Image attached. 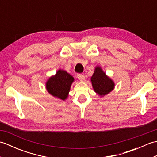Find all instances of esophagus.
Segmentation results:
<instances>
[{
    "instance_id": "1",
    "label": "esophagus",
    "mask_w": 157,
    "mask_h": 157,
    "mask_svg": "<svg viewBox=\"0 0 157 157\" xmlns=\"http://www.w3.org/2000/svg\"><path fill=\"white\" fill-rule=\"evenodd\" d=\"M77 77H78V78L79 79L80 81H84L85 79V76L83 75V74H81V73H79V74H78V75H77Z\"/></svg>"
}]
</instances>
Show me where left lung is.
<instances>
[{
  "mask_svg": "<svg viewBox=\"0 0 157 157\" xmlns=\"http://www.w3.org/2000/svg\"><path fill=\"white\" fill-rule=\"evenodd\" d=\"M91 82L95 92L104 96L111 92L115 88V83L106 75L101 67L97 66L91 77Z\"/></svg>",
  "mask_w": 157,
  "mask_h": 157,
  "instance_id": "8db88e82",
  "label": "left lung"
}]
</instances>
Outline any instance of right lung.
I'll return each mask as SVG.
<instances>
[{
    "label": "right lung",
    "mask_w": 157,
    "mask_h": 157,
    "mask_svg": "<svg viewBox=\"0 0 157 157\" xmlns=\"http://www.w3.org/2000/svg\"><path fill=\"white\" fill-rule=\"evenodd\" d=\"M73 82L74 78L72 75L64 70L59 69L55 75L49 78L46 83V88L52 96L65 101Z\"/></svg>",
    "instance_id": "1"
}]
</instances>
